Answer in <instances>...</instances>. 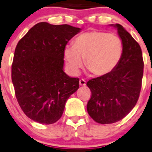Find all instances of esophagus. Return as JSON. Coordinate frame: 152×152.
<instances>
[{
	"instance_id": "obj_1",
	"label": "esophagus",
	"mask_w": 152,
	"mask_h": 152,
	"mask_svg": "<svg viewBox=\"0 0 152 152\" xmlns=\"http://www.w3.org/2000/svg\"><path fill=\"white\" fill-rule=\"evenodd\" d=\"M79 83H80V86H82V87H84L87 84V82H86V80H83V79H80V81H79Z\"/></svg>"
}]
</instances>
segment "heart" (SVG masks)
Returning <instances> with one entry per match:
<instances>
[{
	"label": "heart",
	"instance_id": "obj_1",
	"mask_svg": "<svg viewBox=\"0 0 152 152\" xmlns=\"http://www.w3.org/2000/svg\"><path fill=\"white\" fill-rule=\"evenodd\" d=\"M123 51V42L115 34L91 30L80 34L72 45L64 48L67 68L76 74L83 66V59L87 69L96 76H106L115 69Z\"/></svg>",
	"mask_w": 152,
	"mask_h": 152
}]
</instances>
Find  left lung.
Returning <instances> with one entry per match:
<instances>
[{"instance_id":"left-lung-1","label":"left lung","mask_w":152,"mask_h":152,"mask_svg":"<svg viewBox=\"0 0 152 152\" xmlns=\"http://www.w3.org/2000/svg\"><path fill=\"white\" fill-rule=\"evenodd\" d=\"M123 45V55L115 69L91 79L87 109L96 123L110 124L123 119L134 108L142 84L144 61L140 45L121 25L115 24Z\"/></svg>"}]
</instances>
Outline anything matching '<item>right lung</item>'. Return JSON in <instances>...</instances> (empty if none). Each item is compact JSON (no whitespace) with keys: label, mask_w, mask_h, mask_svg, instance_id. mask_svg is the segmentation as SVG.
I'll list each match as a JSON object with an SVG mask.
<instances>
[{"label":"right lung","mask_w":152,"mask_h":152,"mask_svg":"<svg viewBox=\"0 0 152 152\" xmlns=\"http://www.w3.org/2000/svg\"><path fill=\"white\" fill-rule=\"evenodd\" d=\"M80 31L69 25L36 24L18 41L12 65L16 99L25 114L42 124L62 115L65 102L79 88V78L63 71L64 48Z\"/></svg>","instance_id":"right-lung-1"}]
</instances>
